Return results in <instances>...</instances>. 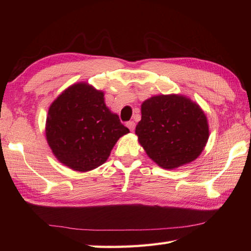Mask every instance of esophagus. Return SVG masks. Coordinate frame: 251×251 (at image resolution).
Instances as JSON below:
<instances>
[{"instance_id":"1","label":"esophagus","mask_w":251,"mask_h":251,"mask_svg":"<svg viewBox=\"0 0 251 251\" xmlns=\"http://www.w3.org/2000/svg\"><path fill=\"white\" fill-rule=\"evenodd\" d=\"M126 126L128 127L130 131H134L135 126H136V125H135V122H132V121H131V122H127V123H126Z\"/></svg>"}]
</instances>
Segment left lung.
Returning a JSON list of instances; mask_svg holds the SVG:
<instances>
[{
    "mask_svg": "<svg viewBox=\"0 0 251 251\" xmlns=\"http://www.w3.org/2000/svg\"><path fill=\"white\" fill-rule=\"evenodd\" d=\"M136 135L148 156L159 167L175 169L201 155L209 138L207 116L183 95H157L141 104Z\"/></svg>",
    "mask_w": 251,
    "mask_h": 251,
    "instance_id": "obj_1",
    "label": "left lung"
}]
</instances>
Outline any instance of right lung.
<instances>
[{
  "label": "right lung",
  "mask_w": 251,
  "mask_h": 251,
  "mask_svg": "<svg viewBox=\"0 0 251 251\" xmlns=\"http://www.w3.org/2000/svg\"><path fill=\"white\" fill-rule=\"evenodd\" d=\"M129 129L104 102V93L88 83L69 86L52 101L45 135L52 154L62 165L86 173L102 165Z\"/></svg>",
  "instance_id": "obj_1"
}]
</instances>
